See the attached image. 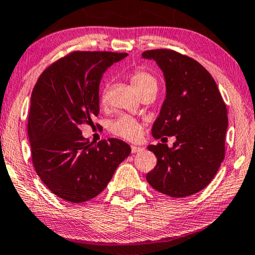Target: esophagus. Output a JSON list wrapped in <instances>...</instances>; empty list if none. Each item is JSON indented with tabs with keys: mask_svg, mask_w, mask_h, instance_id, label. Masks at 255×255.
<instances>
[{
	"mask_svg": "<svg viewBox=\"0 0 255 255\" xmlns=\"http://www.w3.org/2000/svg\"><path fill=\"white\" fill-rule=\"evenodd\" d=\"M143 147L140 146H136V145H131V153H139L143 151Z\"/></svg>",
	"mask_w": 255,
	"mask_h": 255,
	"instance_id": "obj_1",
	"label": "esophagus"
}]
</instances>
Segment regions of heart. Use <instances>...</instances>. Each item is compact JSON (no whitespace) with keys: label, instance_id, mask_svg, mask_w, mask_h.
Returning a JSON list of instances; mask_svg holds the SVG:
<instances>
[{"label":"heart","instance_id":"obj_1","mask_svg":"<svg viewBox=\"0 0 255 255\" xmlns=\"http://www.w3.org/2000/svg\"><path fill=\"white\" fill-rule=\"evenodd\" d=\"M129 80L132 87L138 92V94H143L144 92L157 90V82L155 77L149 74L148 71L138 68L134 70L129 76ZM110 129L113 134L128 140H135L142 134V124L136 119L128 116H120L115 119L110 125Z\"/></svg>","mask_w":255,"mask_h":255}]
</instances>
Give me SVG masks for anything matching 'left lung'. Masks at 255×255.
Returning a JSON list of instances; mask_svg holds the SVG:
<instances>
[{
  "instance_id": "left-lung-1",
  "label": "left lung",
  "mask_w": 255,
  "mask_h": 255,
  "mask_svg": "<svg viewBox=\"0 0 255 255\" xmlns=\"http://www.w3.org/2000/svg\"><path fill=\"white\" fill-rule=\"evenodd\" d=\"M142 58L154 60L165 82V99L152 136L176 137L172 147L149 145L157 162L146 180L171 197L193 195L211 183L224 161L226 104L212 76L192 58L171 50L146 51Z\"/></svg>"
}]
</instances>
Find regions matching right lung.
Masks as SVG:
<instances>
[{"label":"right lung","mask_w":255,"mask_h":255,"mask_svg":"<svg viewBox=\"0 0 255 255\" xmlns=\"http://www.w3.org/2000/svg\"><path fill=\"white\" fill-rule=\"evenodd\" d=\"M127 53L74 52L44 70L30 98L28 136L35 170L62 200L82 203L107 187L118 165L130 154L124 140L93 145L79 126L100 112V83Z\"/></svg>","instance_id":"add662e5"}]
</instances>
